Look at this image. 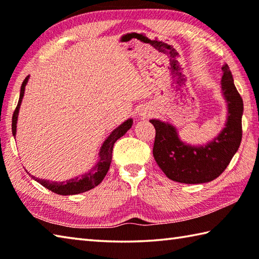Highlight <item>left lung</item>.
<instances>
[{"instance_id":"8db88e82","label":"left lung","mask_w":259,"mask_h":259,"mask_svg":"<svg viewBox=\"0 0 259 259\" xmlns=\"http://www.w3.org/2000/svg\"><path fill=\"white\" fill-rule=\"evenodd\" d=\"M222 90L229 104L225 128L205 147H191L180 141L173 126L157 119L150 122L156 128L153 157L166 176L185 184L207 183L223 173L242 140L243 101L235 88L228 65L222 67Z\"/></svg>"}]
</instances>
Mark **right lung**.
<instances>
[{"instance_id":"right-lung-1","label":"right lung","mask_w":259,"mask_h":259,"mask_svg":"<svg viewBox=\"0 0 259 259\" xmlns=\"http://www.w3.org/2000/svg\"><path fill=\"white\" fill-rule=\"evenodd\" d=\"M28 77L27 76L21 84L20 89V97L19 101H18L17 107L15 109V112L12 115V134L13 137H16V128H17V118H18V112H19V108L21 104L22 97H24L25 92V86L27 84V80H28ZM133 120L128 119L125 122L117 127V128L113 131V132L109 135L108 139L104 141L103 146L101 148V151H100V160L94 167L92 171H90L86 175H81V178H76L69 181H66V182H50V181H45L42 179H37L33 176L35 181H37L39 184H42L44 188L49 189L50 191H52L57 194H62V196H70V194H77L81 193L85 191H89V190L93 189L97 187L100 183L102 182L104 176L107 175L109 167H110L111 158H112V148L113 144L117 141L118 139L121 138L127 131H128L131 127H132Z\"/></svg>"}]
</instances>
